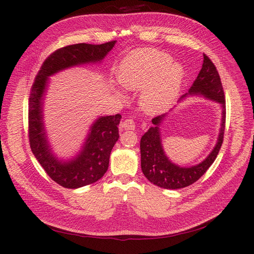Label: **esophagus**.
Segmentation results:
<instances>
[{
  "label": "esophagus",
  "mask_w": 254,
  "mask_h": 254,
  "mask_svg": "<svg viewBox=\"0 0 254 254\" xmlns=\"http://www.w3.org/2000/svg\"><path fill=\"white\" fill-rule=\"evenodd\" d=\"M121 127L125 130H134L135 129V123L132 120H125L121 123Z\"/></svg>",
  "instance_id": "esophagus-1"
}]
</instances>
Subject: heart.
Segmentation results:
<instances>
[{"mask_svg":"<svg viewBox=\"0 0 254 254\" xmlns=\"http://www.w3.org/2000/svg\"><path fill=\"white\" fill-rule=\"evenodd\" d=\"M183 66L172 63V57L155 49L133 51L122 60L118 68V80L123 87L141 91L140 106L149 114L166 110L178 96L184 79ZM125 97L121 89H114Z\"/></svg>","mask_w":254,"mask_h":254,"instance_id":"obj_1","label":"heart"}]
</instances>
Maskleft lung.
Listing matches in <instances>:
<instances>
[{
    "label": "left lung",
    "instance_id": "left-lung-1",
    "mask_svg": "<svg viewBox=\"0 0 254 254\" xmlns=\"http://www.w3.org/2000/svg\"><path fill=\"white\" fill-rule=\"evenodd\" d=\"M190 96L202 97L207 101L219 104L221 120L216 144L200 163L190 166H180L173 162L166 155L162 144V135H161V126L166 120L168 113L173 111L174 108L170 112L152 119L151 123L153 125L141 137V167L146 178L157 187L177 190L193 184L213 164L221 147L226 123L225 95L216 67L205 55H203L202 67L197 78L189 89L188 93L180 97L178 103Z\"/></svg>",
    "mask_w": 254,
    "mask_h": 254
}]
</instances>
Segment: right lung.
<instances>
[{"label":"right lung","instance_id":"add662e5","mask_svg":"<svg viewBox=\"0 0 254 254\" xmlns=\"http://www.w3.org/2000/svg\"><path fill=\"white\" fill-rule=\"evenodd\" d=\"M117 41L104 44L78 43L54 52L36 76L28 105L30 148L51 178L65 189H78L94 183L105 175L110 153L118 142L121 114L98 117L89 127L79 150L70 158L54 151L44 123V104L50 77L67 68L99 64Z\"/></svg>","mask_w":254,"mask_h":254}]
</instances>
